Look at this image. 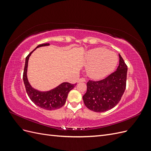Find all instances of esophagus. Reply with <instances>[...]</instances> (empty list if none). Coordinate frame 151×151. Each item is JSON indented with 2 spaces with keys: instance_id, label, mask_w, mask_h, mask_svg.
Masks as SVG:
<instances>
[{
  "instance_id": "34e87169",
  "label": "esophagus",
  "mask_w": 151,
  "mask_h": 151,
  "mask_svg": "<svg viewBox=\"0 0 151 151\" xmlns=\"http://www.w3.org/2000/svg\"><path fill=\"white\" fill-rule=\"evenodd\" d=\"M79 82H86V79L83 78V77H82V78H81L79 80Z\"/></svg>"
}]
</instances>
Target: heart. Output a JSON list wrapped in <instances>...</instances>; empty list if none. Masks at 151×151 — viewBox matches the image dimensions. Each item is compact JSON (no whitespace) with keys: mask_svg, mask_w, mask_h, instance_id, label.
Returning a JSON list of instances; mask_svg holds the SVG:
<instances>
[{"mask_svg":"<svg viewBox=\"0 0 151 151\" xmlns=\"http://www.w3.org/2000/svg\"><path fill=\"white\" fill-rule=\"evenodd\" d=\"M118 61L117 55L103 48L90 50L86 55L88 75L94 79H101L111 73Z\"/></svg>","mask_w":151,"mask_h":151,"instance_id":"b5f03b06","label":"heart"}]
</instances>
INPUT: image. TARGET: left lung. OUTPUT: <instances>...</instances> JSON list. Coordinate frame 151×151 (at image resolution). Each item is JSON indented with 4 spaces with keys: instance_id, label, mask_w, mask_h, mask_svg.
Returning <instances> with one entry per match:
<instances>
[{
    "instance_id": "1",
    "label": "left lung",
    "mask_w": 151,
    "mask_h": 151,
    "mask_svg": "<svg viewBox=\"0 0 151 151\" xmlns=\"http://www.w3.org/2000/svg\"><path fill=\"white\" fill-rule=\"evenodd\" d=\"M117 69L104 79L89 80L87 91L83 96L85 106L95 112H104L115 107L120 102L127 84V65L119 55Z\"/></svg>"
}]
</instances>
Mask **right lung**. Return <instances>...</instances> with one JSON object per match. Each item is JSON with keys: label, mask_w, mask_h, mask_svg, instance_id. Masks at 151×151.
I'll use <instances>...</instances> for the list:
<instances>
[{"label": "right lung", "mask_w": 151, "mask_h": 151, "mask_svg": "<svg viewBox=\"0 0 151 151\" xmlns=\"http://www.w3.org/2000/svg\"><path fill=\"white\" fill-rule=\"evenodd\" d=\"M48 45L49 43L38 45L37 47L30 52L26 57L22 78H23L26 93L31 101L38 106L43 109H47V110H54V109L60 108L65 104L68 93L74 88L77 83L72 84L69 83H63L57 86V88L47 92H41V91L35 89L31 86L26 75L29 58L31 54L37 48L48 46Z\"/></svg>", "instance_id": "add662e5"}]
</instances>
